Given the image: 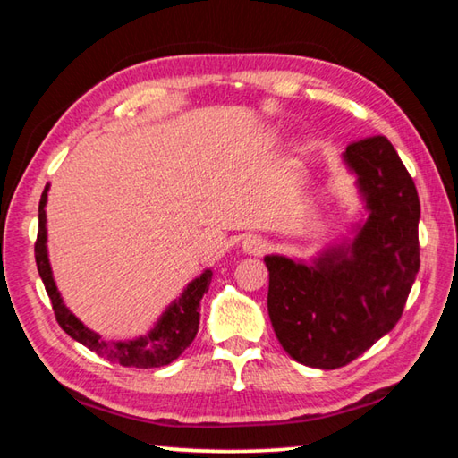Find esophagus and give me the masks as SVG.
Wrapping results in <instances>:
<instances>
[{
  "mask_svg": "<svg viewBox=\"0 0 458 458\" xmlns=\"http://www.w3.org/2000/svg\"><path fill=\"white\" fill-rule=\"evenodd\" d=\"M266 248H268V244H266V240L260 238V236H246L242 240V250L246 254L260 256V254L266 252Z\"/></svg>",
  "mask_w": 458,
  "mask_h": 458,
  "instance_id": "1",
  "label": "esophagus"
}]
</instances>
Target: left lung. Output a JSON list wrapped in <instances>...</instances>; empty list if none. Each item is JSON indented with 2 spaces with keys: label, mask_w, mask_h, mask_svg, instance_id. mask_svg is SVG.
I'll list each match as a JSON object with an SVG mask.
<instances>
[{
  "label": "left lung",
  "mask_w": 458,
  "mask_h": 458,
  "mask_svg": "<svg viewBox=\"0 0 458 458\" xmlns=\"http://www.w3.org/2000/svg\"><path fill=\"white\" fill-rule=\"evenodd\" d=\"M364 218L310 262L270 254L268 314L296 362L332 370L394 328L420 266L417 186L385 136L346 148Z\"/></svg>",
  "instance_id": "8db88e82"
}]
</instances>
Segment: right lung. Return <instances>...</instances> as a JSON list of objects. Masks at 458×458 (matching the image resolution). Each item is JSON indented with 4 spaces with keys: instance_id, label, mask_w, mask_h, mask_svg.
Masks as SVG:
<instances>
[{
    "instance_id": "add662e5",
    "label": "right lung",
    "mask_w": 458,
    "mask_h": 458,
    "mask_svg": "<svg viewBox=\"0 0 458 458\" xmlns=\"http://www.w3.org/2000/svg\"><path fill=\"white\" fill-rule=\"evenodd\" d=\"M47 190L49 184L46 186L39 200L36 264L41 282H44L46 286V293L49 296V301H52L55 320L64 328L65 335H70L73 340H78L80 344L88 346L89 351L98 352L99 356H104V359L122 364V367L157 369L176 360L196 338L198 327H200V301L208 293V286H210L212 270L206 268L200 276L190 282L184 288V293L162 312V316L154 324V328H149L148 335L131 340H115V343L112 340V343H107V340L99 336L98 332L89 330L84 322L76 318V314L64 304L60 290L55 286L52 266H49L47 258Z\"/></svg>"
}]
</instances>
